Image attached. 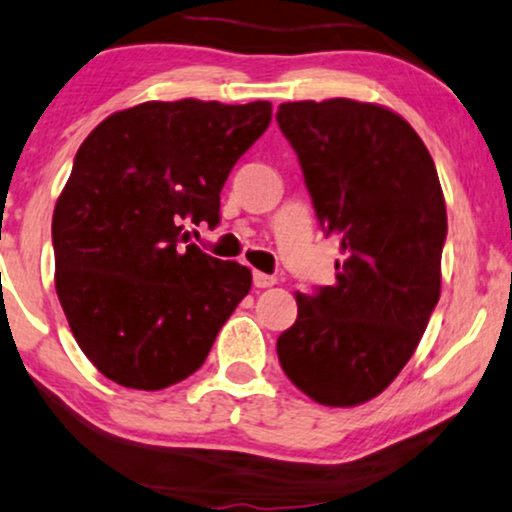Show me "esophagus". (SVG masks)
<instances>
[{
	"instance_id": "esophagus-1",
	"label": "esophagus",
	"mask_w": 512,
	"mask_h": 512,
	"mask_svg": "<svg viewBox=\"0 0 512 512\" xmlns=\"http://www.w3.org/2000/svg\"><path fill=\"white\" fill-rule=\"evenodd\" d=\"M252 283H255V288H269L274 286L276 278L269 274H262V271H252Z\"/></svg>"
}]
</instances>
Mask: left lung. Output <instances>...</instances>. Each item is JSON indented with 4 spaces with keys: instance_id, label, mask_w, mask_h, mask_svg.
<instances>
[{
    "instance_id": "left-lung-1",
    "label": "left lung",
    "mask_w": 512,
    "mask_h": 512,
    "mask_svg": "<svg viewBox=\"0 0 512 512\" xmlns=\"http://www.w3.org/2000/svg\"><path fill=\"white\" fill-rule=\"evenodd\" d=\"M276 120L342 252L333 286L295 293L278 361L319 404H364L397 378L437 307L446 205L435 163L416 129L378 103L293 101Z\"/></svg>"
}]
</instances>
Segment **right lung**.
Listing matches in <instances>:
<instances>
[{
  "label": "right lung",
  "instance_id": "add662e5",
  "mask_svg": "<svg viewBox=\"0 0 512 512\" xmlns=\"http://www.w3.org/2000/svg\"><path fill=\"white\" fill-rule=\"evenodd\" d=\"M269 122V101H146L82 141L51 219L54 281L77 345L108 380L181 383L250 293L248 267L184 245L181 231L219 222L224 181Z\"/></svg>",
  "mask_w": 512,
  "mask_h": 512
}]
</instances>
